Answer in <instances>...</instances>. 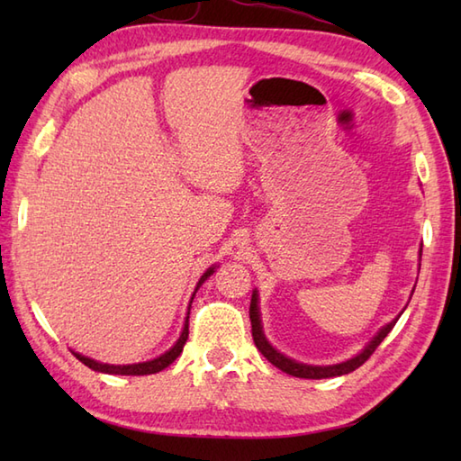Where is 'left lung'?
<instances>
[{"mask_svg":"<svg viewBox=\"0 0 461 461\" xmlns=\"http://www.w3.org/2000/svg\"><path fill=\"white\" fill-rule=\"evenodd\" d=\"M249 319H251V335H253V342H256V347L259 348V352L263 357H266L273 366H277L279 370L287 372L291 376H297V378H312V380H319V378H332V376H342V375H348V372L357 370L358 366L365 365V362L370 358L372 352L376 350V347L380 345L382 340L386 339V335L390 330L394 329L396 321L400 319V315L390 321L388 325L382 327L376 337L372 339L368 345L362 348L357 357H352L345 362H339V365H329V366H312V365H303V362H297L293 358H287L285 355H281L279 350L273 348L269 345V340L263 335V327H261V317H259V307H258V291H253L251 295V305H249Z\"/></svg>","mask_w":461,"mask_h":461,"instance_id":"obj_1","label":"left lung"}]
</instances>
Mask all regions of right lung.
<instances>
[{"label":"right lung","mask_w":461,"mask_h":461,"mask_svg":"<svg viewBox=\"0 0 461 461\" xmlns=\"http://www.w3.org/2000/svg\"><path fill=\"white\" fill-rule=\"evenodd\" d=\"M213 269L215 267H210L208 271L203 273L202 276V279L198 281V285H195V291H198V287L202 285V283L208 279L212 273H213ZM195 295V293H194ZM194 295H192V299H194ZM192 303V301H190ZM188 319H190V307H188V317H185V322H184V329H182V335H180V339L176 340V345L170 348V350H166L164 355H160L158 358H152V360H146V362H136V365H104V362H96V360H93V358H89V357H83V355H79V352H73V355L79 358L85 366H89V368H93V370H96V372H104V375H122V376H144V375H156V372H160V370H164L166 366H170L172 362L180 357V352H182V348H184V345H185V340H188Z\"/></svg>","instance_id":"add662e5"}]
</instances>
